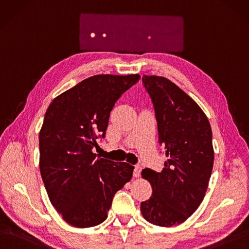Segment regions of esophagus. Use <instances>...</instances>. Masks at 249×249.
<instances>
[{"label":"esophagus","mask_w":249,"mask_h":249,"mask_svg":"<svg viewBox=\"0 0 249 249\" xmlns=\"http://www.w3.org/2000/svg\"><path fill=\"white\" fill-rule=\"evenodd\" d=\"M141 171H142V167L140 166V165H136V166L134 167V170H133V177L134 178H140Z\"/></svg>","instance_id":"esophagus-1"}]
</instances>
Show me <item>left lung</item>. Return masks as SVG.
Segmentation results:
<instances>
[{
	"instance_id": "1",
	"label": "left lung",
	"mask_w": 249,
	"mask_h": 249,
	"mask_svg": "<svg viewBox=\"0 0 249 249\" xmlns=\"http://www.w3.org/2000/svg\"><path fill=\"white\" fill-rule=\"evenodd\" d=\"M154 105L159 143L168 158L161 172L142 170L152 185L149 200L142 202V216L160 227L179 225L203 200L213 167V132L203 110L170 80L142 77Z\"/></svg>"
}]
</instances>
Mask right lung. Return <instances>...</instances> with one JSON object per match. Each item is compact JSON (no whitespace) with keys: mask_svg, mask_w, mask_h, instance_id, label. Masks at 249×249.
<instances>
[{"mask_svg":"<svg viewBox=\"0 0 249 249\" xmlns=\"http://www.w3.org/2000/svg\"><path fill=\"white\" fill-rule=\"evenodd\" d=\"M141 76L96 75L55 97L39 135L40 171L52 205L77 228L107 219L116 193L132 178L126 162L97 158L116 101Z\"/></svg>","mask_w":249,"mask_h":249,"instance_id":"obj_1","label":"right lung"}]
</instances>
